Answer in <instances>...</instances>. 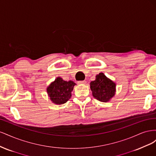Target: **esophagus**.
<instances>
[{
    "mask_svg": "<svg viewBox=\"0 0 156 156\" xmlns=\"http://www.w3.org/2000/svg\"><path fill=\"white\" fill-rule=\"evenodd\" d=\"M77 83L79 84H84L87 83V81H78Z\"/></svg>",
    "mask_w": 156,
    "mask_h": 156,
    "instance_id": "obj_1",
    "label": "esophagus"
}]
</instances>
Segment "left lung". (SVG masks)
Returning <instances> with one entry per match:
<instances>
[{"label":"left lung","instance_id":"obj_1","mask_svg":"<svg viewBox=\"0 0 156 156\" xmlns=\"http://www.w3.org/2000/svg\"><path fill=\"white\" fill-rule=\"evenodd\" d=\"M90 85L93 96L100 101L107 102L115 94L116 84L103 73L97 75L95 81H91Z\"/></svg>","mask_w":156,"mask_h":156}]
</instances>
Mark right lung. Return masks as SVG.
<instances>
[{"label": "right lung", "mask_w": 156, "mask_h": 156, "mask_svg": "<svg viewBox=\"0 0 156 156\" xmlns=\"http://www.w3.org/2000/svg\"><path fill=\"white\" fill-rule=\"evenodd\" d=\"M75 84L72 81H66L58 77L47 88V92L53 103L58 105L64 104L72 96V91Z\"/></svg>", "instance_id": "add662e5"}]
</instances>
